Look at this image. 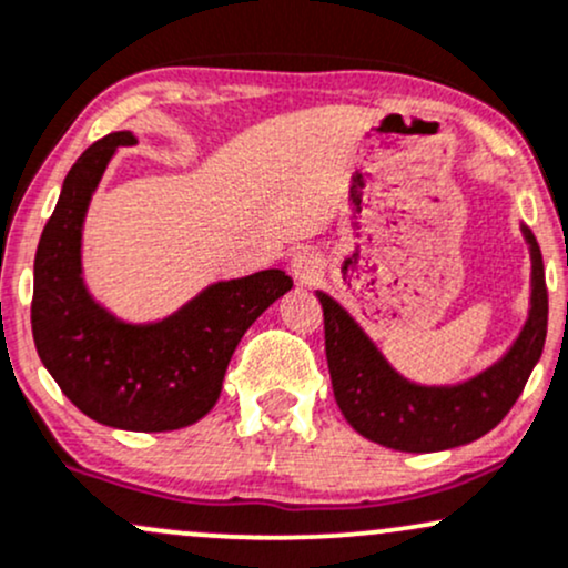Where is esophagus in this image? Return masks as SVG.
Returning a JSON list of instances; mask_svg holds the SVG:
<instances>
[{
    "instance_id": "obj_1",
    "label": "esophagus",
    "mask_w": 568,
    "mask_h": 568,
    "mask_svg": "<svg viewBox=\"0 0 568 568\" xmlns=\"http://www.w3.org/2000/svg\"><path fill=\"white\" fill-rule=\"evenodd\" d=\"M323 270H326V261H323V253L315 251V247H298L291 255V274H294L298 285H315L323 277Z\"/></svg>"
}]
</instances>
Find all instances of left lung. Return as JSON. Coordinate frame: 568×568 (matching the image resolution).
<instances>
[{"label":"left lung","instance_id":"8db88e82","mask_svg":"<svg viewBox=\"0 0 568 568\" xmlns=\"http://www.w3.org/2000/svg\"><path fill=\"white\" fill-rule=\"evenodd\" d=\"M520 234L531 258L528 317L494 364L450 385L404 377L334 296L315 291L326 323L334 398L355 432L390 450L436 453L469 445L504 420L541 358L547 336L541 251L526 223H520Z\"/></svg>","mask_w":568,"mask_h":568}]
</instances>
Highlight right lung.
<instances>
[{
    "mask_svg": "<svg viewBox=\"0 0 568 568\" xmlns=\"http://www.w3.org/2000/svg\"><path fill=\"white\" fill-rule=\"evenodd\" d=\"M112 132L74 161L34 255L31 334L74 407L121 432H174L215 407L229 361L266 307L294 288L283 270L204 285L159 321H126L85 283L83 226L118 148Z\"/></svg>",
    "mask_w": 568,
    "mask_h": 568,
    "instance_id": "right-lung-1",
    "label": "right lung"
}]
</instances>
